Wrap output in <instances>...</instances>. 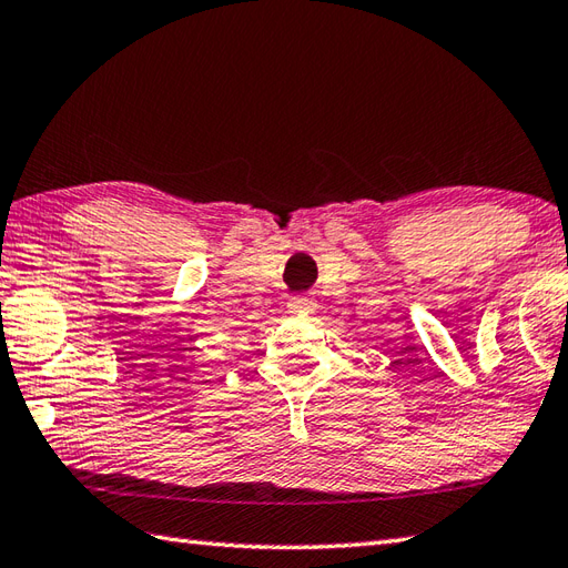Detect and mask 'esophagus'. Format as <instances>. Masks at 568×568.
<instances>
[{"mask_svg":"<svg viewBox=\"0 0 568 568\" xmlns=\"http://www.w3.org/2000/svg\"><path fill=\"white\" fill-rule=\"evenodd\" d=\"M312 305H315V300H312L310 295H297V297H291V303H287V307L295 310V312L312 310Z\"/></svg>","mask_w":568,"mask_h":568,"instance_id":"1","label":"esophagus"}]
</instances>
